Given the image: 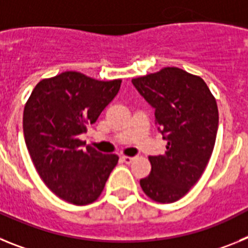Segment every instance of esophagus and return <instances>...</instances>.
<instances>
[{
  "label": "esophagus",
  "mask_w": 248,
  "mask_h": 248,
  "mask_svg": "<svg viewBox=\"0 0 248 248\" xmlns=\"http://www.w3.org/2000/svg\"><path fill=\"white\" fill-rule=\"evenodd\" d=\"M135 160V157L133 156H122V161L125 164H131Z\"/></svg>",
  "instance_id": "obj_1"
}]
</instances>
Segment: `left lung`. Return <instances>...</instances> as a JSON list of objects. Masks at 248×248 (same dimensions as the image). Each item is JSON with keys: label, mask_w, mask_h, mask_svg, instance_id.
<instances>
[{"label": "left lung", "mask_w": 248, "mask_h": 248, "mask_svg": "<svg viewBox=\"0 0 248 248\" xmlns=\"http://www.w3.org/2000/svg\"><path fill=\"white\" fill-rule=\"evenodd\" d=\"M131 82L155 108L168 140L165 154L149 156L151 171L140 186L151 200L175 202L198 183L211 157L218 128L216 99L202 78L176 67Z\"/></svg>", "instance_id": "1"}]
</instances>
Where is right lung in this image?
Segmentation results:
<instances>
[{"label": "right lung", "mask_w": 248, "mask_h": 248, "mask_svg": "<svg viewBox=\"0 0 248 248\" xmlns=\"http://www.w3.org/2000/svg\"><path fill=\"white\" fill-rule=\"evenodd\" d=\"M120 84L68 71L38 82L26 103L23 134L31 159L48 189L68 202H94L118 164V155L83 148L78 135L97 122Z\"/></svg>", "instance_id": "obj_1"}]
</instances>
